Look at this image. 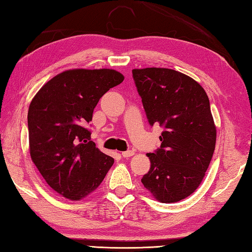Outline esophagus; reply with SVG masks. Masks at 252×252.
I'll return each mask as SVG.
<instances>
[{
    "label": "esophagus",
    "instance_id": "obj_1",
    "mask_svg": "<svg viewBox=\"0 0 252 252\" xmlns=\"http://www.w3.org/2000/svg\"><path fill=\"white\" fill-rule=\"evenodd\" d=\"M133 155H134V152H133V151H126V152H123L122 153V157L127 158V157L133 156Z\"/></svg>",
    "mask_w": 252,
    "mask_h": 252
}]
</instances>
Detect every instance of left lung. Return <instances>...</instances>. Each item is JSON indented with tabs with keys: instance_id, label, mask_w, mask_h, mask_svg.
Here are the masks:
<instances>
[{
	"instance_id": "1",
	"label": "left lung",
	"mask_w": 252,
	"mask_h": 252,
	"mask_svg": "<svg viewBox=\"0 0 252 252\" xmlns=\"http://www.w3.org/2000/svg\"><path fill=\"white\" fill-rule=\"evenodd\" d=\"M132 74L148 123L162 127L161 145L147 154L151 169L142 183L159 201H180L199 186L215 152L209 98L199 83L172 69H133Z\"/></svg>"
}]
</instances>
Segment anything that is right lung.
<instances>
[{
	"mask_svg": "<svg viewBox=\"0 0 252 252\" xmlns=\"http://www.w3.org/2000/svg\"><path fill=\"white\" fill-rule=\"evenodd\" d=\"M123 80L112 69H73L51 79L31 101V159L46 183L68 199L95 190L114 164L91 141L87 126L99 98Z\"/></svg>",
	"mask_w": 252,
	"mask_h": 252,
	"instance_id": "obj_1",
	"label": "right lung"
}]
</instances>
